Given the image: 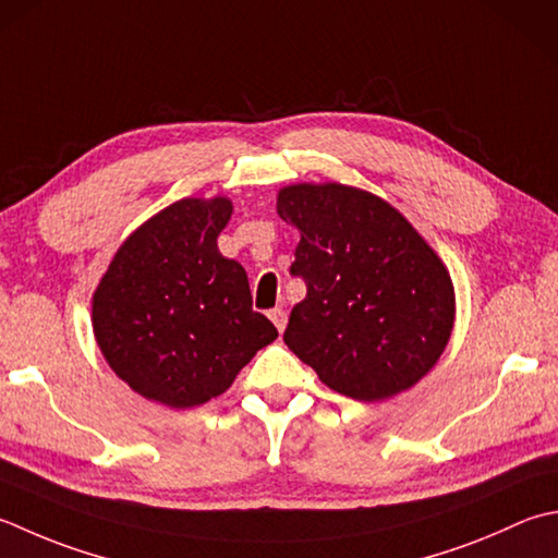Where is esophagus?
<instances>
[{
  "label": "esophagus",
  "mask_w": 558,
  "mask_h": 558,
  "mask_svg": "<svg viewBox=\"0 0 558 558\" xmlns=\"http://www.w3.org/2000/svg\"><path fill=\"white\" fill-rule=\"evenodd\" d=\"M268 316H270V322L276 324V329L282 333L286 331V324H288V314H286V310L282 307H276V310H270L268 312Z\"/></svg>",
  "instance_id": "esophagus-1"
}]
</instances>
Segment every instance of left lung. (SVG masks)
<instances>
[{
  "label": "left lung",
  "instance_id": "left-lung-1",
  "mask_svg": "<svg viewBox=\"0 0 558 558\" xmlns=\"http://www.w3.org/2000/svg\"><path fill=\"white\" fill-rule=\"evenodd\" d=\"M300 229L290 272L307 286L282 341L326 387L357 401L409 389L438 363L454 290L438 254L377 195L341 183L278 193Z\"/></svg>",
  "mask_w": 558,
  "mask_h": 558
}]
</instances>
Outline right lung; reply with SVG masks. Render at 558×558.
<instances>
[{
  "label": "right lung",
  "mask_w": 558,
  "mask_h": 558,
  "mask_svg": "<svg viewBox=\"0 0 558 558\" xmlns=\"http://www.w3.org/2000/svg\"><path fill=\"white\" fill-rule=\"evenodd\" d=\"M227 198H183L125 239L94 294V336L145 399L191 409L220 397L278 329L251 307L242 264L217 236Z\"/></svg>",
  "instance_id": "right-lung-1"
}]
</instances>
